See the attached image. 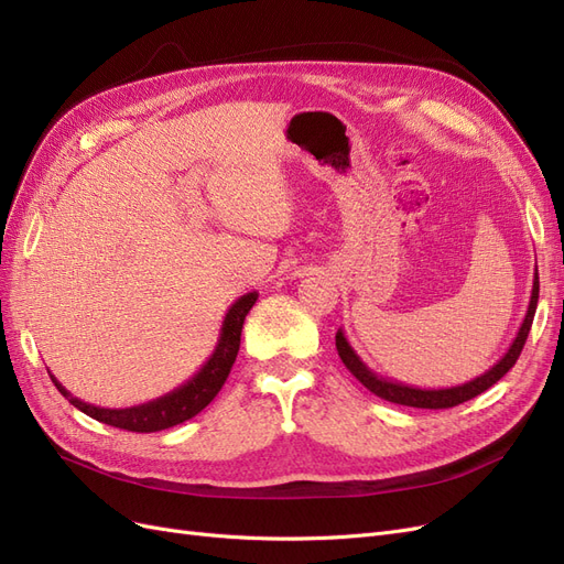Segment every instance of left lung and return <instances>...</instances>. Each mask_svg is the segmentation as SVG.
<instances>
[{"label": "left lung", "instance_id": "left-lung-1", "mask_svg": "<svg viewBox=\"0 0 564 564\" xmlns=\"http://www.w3.org/2000/svg\"><path fill=\"white\" fill-rule=\"evenodd\" d=\"M536 301H539V272H534V284H532V296H529L527 315L520 324L513 344H510V348L506 350V355L497 365L489 367L485 373H480V377H475L468 383L452 386V388H414V386H406V383L381 377V373L369 369L362 362V357L352 350L344 329L336 332V350L340 355V360H344V365L350 369L352 377L360 381L367 390H371L373 395H379L381 400L404 404V406H416V409H449V406H456L466 400H473L475 395H480V392L491 388L503 377V373H508L510 367L518 362V357L524 348V340L529 336V329H532Z\"/></svg>", "mask_w": 564, "mask_h": 564}]
</instances>
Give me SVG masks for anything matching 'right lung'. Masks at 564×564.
Here are the masks:
<instances>
[{
    "label": "right lung",
    "instance_id": "obj_1",
    "mask_svg": "<svg viewBox=\"0 0 564 564\" xmlns=\"http://www.w3.org/2000/svg\"><path fill=\"white\" fill-rule=\"evenodd\" d=\"M256 299H259V292H249L230 305L224 317V324H220L218 344L209 355V360L202 365V369L193 379H187L183 386L174 388L172 392H166V395L158 400H150L127 409H106V406L82 402L79 398L73 395V392H67L65 386L56 381L54 373H48V377L67 402L75 404L79 412L100 423H108V425H115V429L131 431V433H158L164 429H172V425H178L199 414L202 409L218 395V390L224 388L237 357V350H240L245 317L251 311Z\"/></svg>",
    "mask_w": 564,
    "mask_h": 564
}]
</instances>
